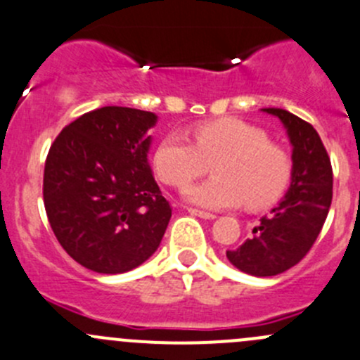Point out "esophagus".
Segmentation results:
<instances>
[{
	"label": "esophagus",
	"instance_id": "obj_1",
	"mask_svg": "<svg viewBox=\"0 0 360 360\" xmlns=\"http://www.w3.org/2000/svg\"><path fill=\"white\" fill-rule=\"evenodd\" d=\"M190 211V214H195L198 216V218H204V219H214L216 214H212V212H207V211H200V209H195V207H190L188 209Z\"/></svg>",
	"mask_w": 360,
	"mask_h": 360
}]
</instances>
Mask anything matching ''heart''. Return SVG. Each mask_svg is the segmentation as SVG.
<instances>
[{
    "instance_id": "heart-1",
    "label": "heart",
    "mask_w": 360,
    "mask_h": 360,
    "mask_svg": "<svg viewBox=\"0 0 360 360\" xmlns=\"http://www.w3.org/2000/svg\"><path fill=\"white\" fill-rule=\"evenodd\" d=\"M212 179L186 191L191 204L207 209H248L274 204L292 179V158L267 134L237 117H219L193 128V142L179 134L160 141L153 156L156 176L174 188H186L207 172Z\"/></svg>"
}]
</instances>
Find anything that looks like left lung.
Returning <instances> with one entry per match:
<instances>
[{"label":"left lung","mask_w":360,"mask_h":360,"mask_svg":"<svg viewBox=\"0 0 360 360\" xmlns=\"http://www.w3.org/2000/svg\"><path fill=\"white\" fill-rule=\"evenodd\" d=\"M287 128L292 144V183L283 200L260 218L253 237L226 251L230 264L251 276H276L306 257L333 200V167L315 128L285 109H264Z\"/></svg>","instance_id":"left-lung-1"}]
</instances>
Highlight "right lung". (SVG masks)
I'll return each instance as SVG.
<instances>
[{
  "label": "right lung",
  "instance_id": "right-lung-1",
  "mask_svg": "<svg viewBox=\"0 0 360 360\" xmlns=\"http://www.w3.org/2000/svg\"><path fill=\"white\" fill-rule=\"evenodd\" d=\"M153 112L102 107L63 128L49 149L44 204L63 250L102 274L144 264L158 250L172 207L151 174Z\"/></svg>",
  "mask_w": 360,
  "mask_h": 360
}]
</instances>
